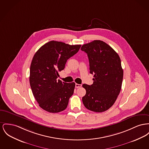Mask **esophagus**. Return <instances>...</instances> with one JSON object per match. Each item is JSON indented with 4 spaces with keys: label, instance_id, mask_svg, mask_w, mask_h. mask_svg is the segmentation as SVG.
I'll return each mask as SVG.
<instances>
[{
    "label": "esophagus",
    "instance_id": "obj_1",
    "mask_svg": "<svg viewBox=\"0 0 149 149\" xmlns=\"http://www.w3.org/2000/svg\"><path fill=\"white\" fill-rule=\"evenodd\" d=\"M81 87V84H77V83H76L75 84V87L77 88H80Z\"/></svg>",
    "mask_w": 149,
    "mask_h": 149
}]
</instances>
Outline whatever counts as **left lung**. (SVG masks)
Segmentation results:
<instances>
[{"instance_id": "obj_1", "label": "left lung", "mask_w": 149, "mask_h": 149, "mask_svg": "<svg viewBox=\"0 0 149 149\" xmlns=\"http://www.w3.org/2000/svg\"><path fill=\"white\" fill-rule=\"evenodd\" d=\"M81 50L87 54L90 73L94 75L92 85L83 84L86 90L83 103L91 111L104 112L114 105L121 90L120 58L110 45L99 40L83 44Z\"/></svg>"}]
</instances>
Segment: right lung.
I'll list each match as a JSON object with an SVG mask.
<instances>
[{
	"label": "right lung",
	"instance_id": "add662e5",
	"mask_svg": "<svg viewBox=\"0 0 149 149\" xmlns=\"http://www.w3.org/2000/svg\"><path fill=\"white\" fill-rule=\"evenodd\" d=\"M80 47L52 40L35 53L30 65L29 81L35 100L44 110L56 113L67 107L75 84L57 80L58 72L64 69L67 60L79 51Z\"/></svg>",
	"mask_w": 149,
	"mask_h": 149
}]
</instances>
